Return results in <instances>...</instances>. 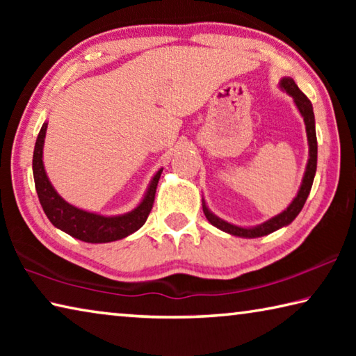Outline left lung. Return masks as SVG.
Wrapping results in <instances>:
<instances>
[{
	"label": "left lung",
	"mask_w": 356,
	"mask_h": 356,
	"mask_svg": "<svg viewBox=\"0 0 356 356\" xmlns=\"http://www.w3.org/2000/svg\"><path fill=\"white\" fill-rule=\"evenodd\" d=\"M280 89L281 91H284L287 95H291L293 99L295 106H297L298 113L305 120L306 136H308V146H309V156H308V163H306L303 179H301V185L297 191V196L293 197V201L289 204L281 213L275 215L273 218H270L256 226H237L220 218V216H216L212 210L209 209L206 200L202 197V210L210 225L218 227L222 232L231 234V236L242 237V238H257V237L268 236V234L278 231L281 227L289 226L295 218H297V215L301 212V209H303L305 202L309 196L312 182H314V176L317 170V136H316V119H314V111H312V104L309 102V99L300 91L298 86L295 84V81L291 76L281 78Z\"/></svg>",
	"instance_id": "left-lung-1"
}]
</instances>
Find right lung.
<instances>
[{
	"instance_id": "obj_1",
	"label": "right lung",
	"mask_w": 356,
	"mask_h": 356,
	"mask_svg": "<svg viewBox=\"0 0 356 356\" xmlns=\"http://www.w3.org/2000/svg\"><path fill=\"white\" fill-rule=\"evenodd\" d=\"M47 127L48 122L45 120L38 135V140H35L33 154V176L40 206L51 225L74 238L88 243L116 242V240L125 238L130 234L136 232L146 222L150 209H152L156 184H159L163 168H160L154 174L140 204L135 209H131L130 212L120 215H100L97 212H89V210L80 209L65 201L48 179L44 166Z\"/></svg>"
}]
</instances>
